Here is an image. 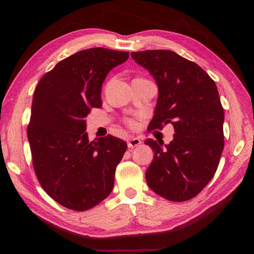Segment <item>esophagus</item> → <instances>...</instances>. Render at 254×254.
I'll use <instances>...</instances> for the list:
<instances>
[{"label": "esophagus", "mask_w": 254, "mask_h": 254, "mask_svg": "<svg viewBox=\"0 0 254 254\" xmlns=\"http://www.w3.org/2000/svg\"><path fill=\"white\" fill-rule=\"evenodd\" d=\"M141 140L139 139V137H131V139H129L127 144H128V147L129 148H133V147H136V146L141 145Z\"/></svg>", "instance_id": "obj_1"}]
</instances>
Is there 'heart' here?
Listing matches in <instances>:
<instances>
[{"instance_id":"b5f03b06","label":"heart","mask_w":254,"mask_h":254,"mask_svg":"<svg viewBox=\"0 0 254 254\" xmlns=\"http://www.w3.org/2000/svg\"><path fill=\"white\" fill-rule=\"evenodd\" d=\"M128 125L131 127V128H135L136 127V122L133 120H129L128 121Z\"/></svg>"}]
</instances>
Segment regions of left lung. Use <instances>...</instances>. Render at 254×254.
<instances>
[{
	"label": "left lung",
	"instance_id": "8db88e82",
	"mask_svg": "<svg viewBox=\"0 0 254 254\" xmlns=\"http://www.w3.org/2000/svg\"><path fill=\"white\" fill-rule=\"evenodd\" d=\"M131 57L155 78L159 95L149 130L174 126L173 141L147 139L155 152L145 177L167 200L186 201L204 189L224 150V120L214 80L197 64L167 50L132 52Z\"/></svg>",
	"mask_w": 254,
	"mask_h": 254
}]
</instances>
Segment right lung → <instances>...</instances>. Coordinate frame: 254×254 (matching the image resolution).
<instances>
[{
    "mask_svg": "<svg viewBox=\"0 0 254 254\" xmlns=\"http://www.w3.org/2000/svg\"><path fill=\"white\" fill-rule=\"evenodd\" d=\"M128 57V52L83 50L37 84L27 127L34 170L49 196L67 209L89 210L113 189L127 144L110 134L90 142L84 118L102 107L106 76Z\"/></svg>",
    "mask_w": 254,
    "mask_h": 254,
    "instance_id": "1",
    "label": "right lung"
}]
</instances>
